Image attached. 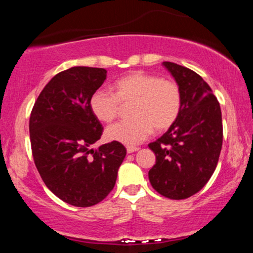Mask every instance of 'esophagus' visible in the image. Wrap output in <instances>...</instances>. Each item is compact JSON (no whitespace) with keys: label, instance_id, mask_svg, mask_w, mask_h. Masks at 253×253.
<instances>
[{"label":"esophagus","instance_id":"34e87169","mask_svg":"<svg viewBox=\"0 0 253 253\" xmlns=\"http://www.w3.org/2000/svg\"><path fill=\"white\" fill-rule=\"evenodd\" d=\"M138 150H139L138 146H127V152L128 153L135 152V151H138Z\"/></svg>","mask_w":253,"mask_h":253}]
</instances>
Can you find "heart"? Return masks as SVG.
Wrapping results in <instances>:
<instances>
[{
    "label": "heart",
    "mask_w": 253,
    "mask_h": 253,
    "mask_svg": "<svg viewBox=\"0 0 253 253\" xmlns=\"http://www.w3.org/2000/svg\"><path fill=\"white\" fill-rule=\"evenodd\" d=\"M129 120L121 121L106 130L109 140L136 145L152 133L169 129L182 109V91L173 80L147 72H133L114 84V92L97 90L90 98L92 113L102 123H112L121 103H130Z\"/></svg>",
    "instance_id": "obj_1"
}]
</instances>
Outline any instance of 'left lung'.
I'll use <instances>...</instances> for the list:
<instances>
[{
	"instance_id": "left-lung-1",
	"label": "left lung",
	"mask_w": 253,
	"mask_h": 253,
	"mask_svg": "<svg viewBox=\"0 0 253 253\" xmlns=\"http://www.w3.org/2000/svg\"><path fill=\"white\" fill-rule=\"evenodd\" d=\"M182 91V109L175 124L149 144L156 164L149 171L151 185L171 200L193 196L207 184L222 146V118L213 90L195 71L163 62Z\"/></svg>"
}]
</instances>
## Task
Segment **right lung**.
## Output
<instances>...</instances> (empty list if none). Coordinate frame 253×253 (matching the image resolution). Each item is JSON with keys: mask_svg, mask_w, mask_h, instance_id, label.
<instances>
[{"mask_svg": "<svg viewBox=\"0 0 253 253\" xmlns=\"http://www.w3.org/2000/svg\"><path fill=\"white\" fill-rule=\"evenodd\" d=\"M106 77L104 69L89 66L59 72L42 90L31 112L37 169L54 195L76 207H91L108 196L126 156L118 141L90 149L103 132L90 98Z\"/></svg>", "mask_w": 253, "mask_h": 253, "instance_id": "add662e5", "label": "right lung"}]
</instances>
